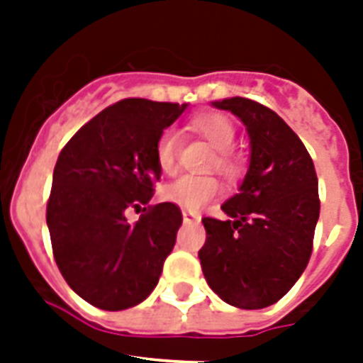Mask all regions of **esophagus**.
<instances>
[{
    "label": "esophagus",
    "instance_id": "1",
    "mask_svg": "<svg viewBox=\"0 0 363 363\" xmlns=\"http://www.w3.org/2000/svg\"><path fill=\"white\" fill-rule=\"evenodd\" d=\"M199 220H201V216L196 215V213H186V211L182 213V222H184V224H192V222H199Z\"/></svg>",
    "mask_w": 363,
    "mask_h": 363
}]
</instances>
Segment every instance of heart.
Instances as JSON below:
<instances>
[{"label": "heart", "instance_id": "b5f03b06", "mask_svg": "<svg viewBox=\"0 0 363 363\" xmlns=\"http://www.w3.org/2000/svg\"><path fill=\"white\" fill-rule=\"evenodd\" d=\"M192 128L209 143L211 147L218 150L215 158V165L222 173L233 175L238 171V162L230 152L235 141V125L224 115L211 113L201 115L192 121ZM177 148H179V135L175 130H164L160 133L156 147H154V158L156 164L164 173L175 169L177 164ZM220 194V182L215 177H196L182 175L177 181L169 182L162 190V198L169 203L177 205L184 211L203 209L211 199H215Z\"/></svg>", "mask_w": 363, "mask_h": 363}]
</instances>
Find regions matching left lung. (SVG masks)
Listing matches in <instances>:
<instances>
[{
  "label": "left lung",
  "instance_id": "1",
  "mask_svg": "<svg viewBox=\"0 0 363 363\" xmlns=\"http://www.w3.org/2000/svg\"><path fill=\"white\" fill-rule=\"evenodd\" d=\"M245 124L250 164L239 194L222 205L230 218H203L205 281L239 309H264L296 284L309 264L320 215L318 179L292 128L247 98L213 101Z\"/></svg>",
  "mask_w": 363,
  "mask_h": 363
}]
</instances>
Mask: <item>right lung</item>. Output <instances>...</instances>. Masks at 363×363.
I'll list each match as a JSON object with an SVG mask.
<instances>
[{
	"instance_id": "right-lung-1",
	"label": "right lung",
	"mask_w": 363,
	"mask_h": 363,
	"mask_svg": "<svg viewBox=\"0 0 363 363\" xmlns=\"http://www.w3.org/2000/svg\"><path fill=\"white\" fill-rule=\"evenodd\" d=\"M186 104L128 98L82 125L62 148L47 203L60 273L84 301L104 311L130 309L152 292L177 241V205H148L135 224L125 211L152 198L162 169L160 133Z\"/></svg>"
}]
</instances>
